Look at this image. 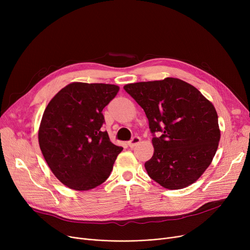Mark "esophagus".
<instances>
[{
    "instance_id": "1",
    "label": "esophagus",
    "mask_w": 250,
    "mask_h": 250,
    "mask_svg": "<svg viewBox=\"0 0 250 250\" xmlns=\"http://www.w3.org/2000/svg\"><path fill=\"white\" fill-rule=\"evenodd\" d=\"M140 141H141L140 137L135 136V137H133V139H132V140L127 142V145H128L130 148H134L136 145H138V144L140 143Z\"/></svg>"
}]
</instances>
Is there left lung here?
<instances>
[{"mask_svg":"<svg viewBox=\"0 0 250 250\" xmlns=\"http://www.w3.org/2000/svg\"><path fill=\"white\" fill-rule=\"evenodd\" d=\"M124 89L149 121L154 154L145 163L148 175L168 189L198 180L220 141L214 105L195 87L175 78L127 84ZM157 132L162 136L156 137Z\"/></svg>","mask_w":250,"mask_h":250,"instance_id":"obj_1","label":"left lung"}]
</instances>
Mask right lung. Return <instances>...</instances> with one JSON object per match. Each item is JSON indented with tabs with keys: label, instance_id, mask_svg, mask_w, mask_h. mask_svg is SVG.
<instances>
[{
	"label": "right lung",
	"instance_id": "1",
	"mask_svg": "<svg viewBox=\"0 0 250 250\" xmlns=\"http://www.w3.org/2000/svg\"><path fill=\"white\" fill-rule=\"evenodd\" d=\"M118 90L111 84L71 83L47 104L39 126V147L65 187L89 190L110 175L123 148L100 128L105 123L102 110Z\"/></svg>",
	"mask_w": 250,
	"mask_h": 250
}]
</instances>
